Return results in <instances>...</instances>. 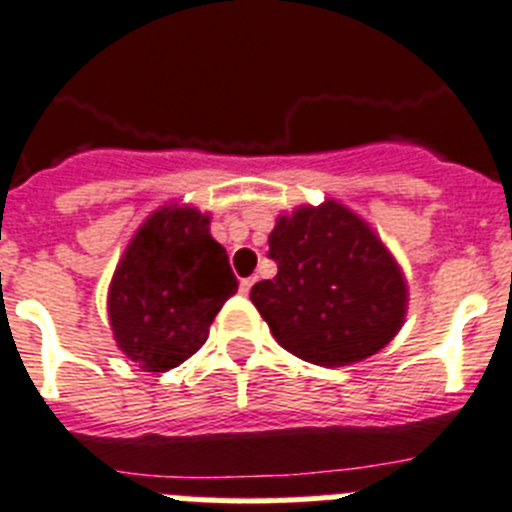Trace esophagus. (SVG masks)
I'll return each instance as SVG.
<instances>
[{"instance_id":"obj_1","label":"esophagus","mask_w":512,"mask_h":512,"mask_svg":"<svg viewBox=\"0 0 512 512\" xmlns=\"http://www.w3.org/2000/svg\"><path fill=\"white\" fill-rule=\"evenodd\" d=\"M255 286V278H242V283H239V289H242V294H249V289Z\"/></svg>"}]
</instances>
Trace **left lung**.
<instances>
[{
	"label": "left lung",
	"instance_id": "obj_1",
	"mask_svg": "<svg viewBox=\"0 0 512 512\" xmlns=\"http://www.w3.org/2000/svg\"><path fill=\"white\" fill-rule=\"evenodd\" d=\"M278 273L249 299L283 349L320 367H346L401 330L409 289L380 236L336 200L278 216L270 231Z\"/></svg>",
	"mask_w": 512,
	"mask_h": 512
}]
</instances>
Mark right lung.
Returning <instances> with one entry per match:
<instances>
[{"mask_svg": "<svg viewBox=\"0 0 512 512\" xmlns=\"http://www.w3.org/2000/svg\"><path fill=\"white\" fill-rule=\"evenodd\" d=\"M236 289L210 216L163 205L135 231L111 278L114 341L145 372L174 369L208 341L210 322Z\"/></svg>", "mask_w": 512, "mask_h": 512, "instance_id": "right-lung-1", "label": "right lung"}]
</instances>
